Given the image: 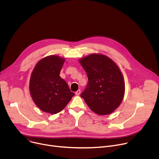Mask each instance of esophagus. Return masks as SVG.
Masks as SVG:
<instances>
[{
    "instance_id": "obj_1",
    "label": "esophagus",
    "mask_w": 159,
    "mask_h": 159,
    "mask_svg": "<svg viewBox=\"0 0 159 159\" xmlns=\"http://www.w3.org/2000/svg\"><path fill=\"white\" fill-rule=\"evenodd\" d=\"M80 94V90L79 89L78 90H77V91L75 92V94H76L77 96H79Z\"/></svg>"
}]
</instances>
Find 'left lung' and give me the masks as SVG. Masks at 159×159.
<instances>
[{"label": "left lung", "mask_w": 159, "mask_h": 159, "mask_svg": "<svg viewBox=\"0 0 159 159\" xmlns=\"http://www.w3.org/2000/svg\"><path fill=\"white\" fill-rule=\"evenodd\" d=\"M79 61L89 80L80 96L96 114H111L125 96V84L120 68L110 58L99 53L90 54Z\"/></svg>", "instance_id": "obj_1"}]
</instances>
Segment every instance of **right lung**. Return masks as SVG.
Returning a JSON list of instances; mask_svg holds the SVG:
<instances>
[{
  "label": "right lung",
  "mask_w": 159,
  "mask_h": 159,
  "mask_svg": "<svg viewBox=\"0 0 159 159\" xmlns=\"http://www.w3.org/2000/svg\"><path fill=\"white\" fill-rule=\"evenodd\" d=\"M65 61L50 55L35 65L30 80V92L35 104L42 111L55 115L63 110L75 95L60 72Z\"/></svg>",
  "instance_id": "right-lung-1"
}]
</instances>
